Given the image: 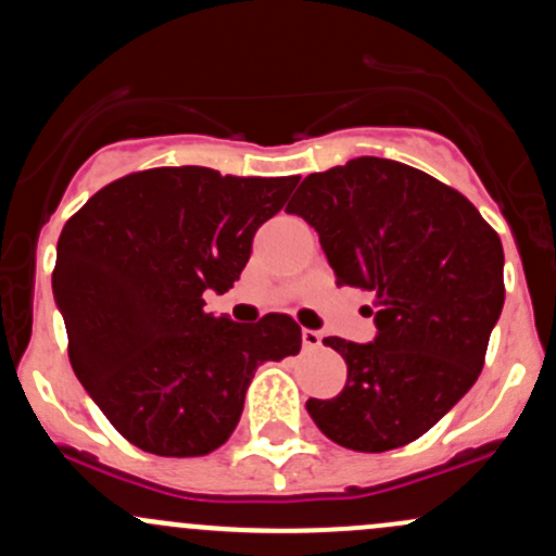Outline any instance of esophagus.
<instances>
[{
  "instance_id": "1",
  "label": "esophagus",
  "mask_w": 556,
  "mask_h": 556,
  "mask_svg": "<svg viewBox=\"0 0 556 556\" xmlns=\"http://www.w3.org/2000/svg\"><path fill=\"white\" fill-rule=\"evenodd\" d=\"M303 348L306 351H316V348H321V334L316 332V329H303Z\"/></svg>"
}]
</instances>
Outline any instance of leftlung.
Listing matches in <instances>:
<instances>
[{"label": "left lung", "instance_id": "1", "mask_svg": "<svg viewBox=\"0 0 556 556\" xmlns=\"http://www.w3.org/2000/svg\"><path fill=\"white\" fill-rule=\"evenodd\" d=\"M288 211L319 231L338 285L375 295V343L325 338L348 380L306 401L311 419L364 454L417 441L483 369L504 306L502 240L465 194L386 157L306 176Z\"/></svg>", "mask_w": 556, "mask_h": 556}]
</instances>
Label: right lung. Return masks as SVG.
<instances>
[{"instance_id": "obj_1", "label": "right lung", "mask_w": 556, "mask_h": 556, "mask_svg": "<svg viewBox=\"0 0 556 556\" xmlns=\"http://www.w3.org/2000/svg\"><path fill=\"white\" fill-rule=\"evenodd\" d=\"M298 176L148 168L110 181L58 240L52 292L68 356L110 425L157 456H205L229 441L264 362L301 351L288 314L237 325L205 311L227 292L253 235Z\"/></svg>"}]
</instances>
